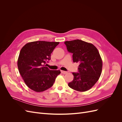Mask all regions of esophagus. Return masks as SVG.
<instances>
[{
    "label": "esophagus",
    "mask_w": 122,
    "mask_h": 122,
    "mask_svg": "<svg viewBox=\"0 0 122 122\" xmlns=\"http://www.w3.org/2000/svg\"><path fill=\"white\" fill-rule=\"evenodd\" d=\"M61 73H62V74H66V73H68V72H67V71H62V70H61Z\"/></svg>",
    "instance_id": "obj_1"
}]
</instances>
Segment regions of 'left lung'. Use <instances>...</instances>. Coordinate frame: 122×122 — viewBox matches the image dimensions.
<instances>
[{
  "instance_id": "left-lung-1",
  "label": "left lung",
  "mask_w": 122,
  "mask_h": 122,
  "mask_svg": "<svg viewBox=\"0 0 122 122\" xmlns=\"http://www.w3.org/2000/svg\"><path fill=\"white\" fill-rule=\"evenodd\" d=\"M67 49L73 54L74 62H79L78 72H73L74 79L68 83L72 89L85 92L97 82L101 75L102 61L98 49L92 44L80 40L65 43Z\"/></svg>"
}]
</instances>
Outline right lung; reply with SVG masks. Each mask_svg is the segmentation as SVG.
Here are the masks:
<instances>
[{"label": "right lung", "mask_w": 122, "mask_h": 122, "mask_svg": "<svg viewBox=\"0 0 122 122\" xmlns=\"http://www.w3.org/2000/svg\"><path fill=\"white\" fill-rule=\"evenodd\" d=\"M59 42L35 41L28 43L21 49L18 68L25 84L36 92L52 86L60 70H51L45 67L51 60V54Z\"/></svg>", "instance_id": "obj_1"}]
</instances>
